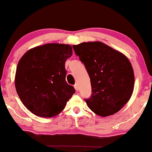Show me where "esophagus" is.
Returning a JSON list of instances; mask_svg holds the SVG:
<instances>
[{"label": "esophagus", "mask_w": 152, "mask_h": 152, "mask_svg": "<svg viewBox=\"0 0 152 152\" xmlns=\"http://www.w3.org/2000/svg\"><path fill=\"white\" fill-rule=\"evenodd\" d=\"M74 88L75 89H76V91H78V90H79V85H78V84H76L74 85Z\"/></svg>", "instance_id": "obj_1"}]
</instances>
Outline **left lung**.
I'll return each instance as SVG.
<instances>
[{"mask_svg":"<svg viewBox=\"0 0 152 152\" xmlns=\"http://www.w3.org/2000/svg\"><path fill=\"white\" fill-rule=\"evenodd\" d=\"M90 78L91 95L85 99L91 110L102 117L115 114L129 101L134 73L125 55L101 42L73 45Z\"/></svg>","mask_w":152,"mask_h":152,"instance_id":"left-lung-1","label":"left lung"}]
</instances>
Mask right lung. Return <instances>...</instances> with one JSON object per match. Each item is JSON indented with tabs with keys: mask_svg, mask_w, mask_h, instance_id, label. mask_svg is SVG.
<instances>
[{
	"mask_svg": "<svg viewBox=\"0 0 152 152\" xmlns=\"http://www.w3.org/2000/svg\"><path fill=\"white\" fill-rule=\"evenodd\" d=\"M73 54L69 45L48 43L30 49L17 65L15 86L33 114L52 118L61 113L75 93L66 81L65 62Z\"/></svg>",
	"mask_w": 152,
	"mask_h": 152,
	"instance_id": "add662e5",
	"label": "right lung"
}]
</instances>
